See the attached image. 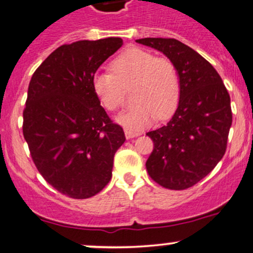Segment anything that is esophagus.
<instances>
[{
  "label": "esophagus",
  "mask_w": 253,
  "mask_h": 253,
  "mask_svg": "<svg viewBox=\"0 0 253 253\" xmlns=\"http://www.w3.org/2000/svg\"><path fill=\"white\" fill-rule=\"evenodd\" d=\"M125 135H126L127 139H132V138L138 137V135H139V133L129 131V129H125Z\"/></svg>",
  "instance_id": "esophagus-1"
}]
</instances>
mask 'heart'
<instances>
[{
	"instance_id": "obj_1",
	"label": "heart",
	"mask_w": 253,
	"mask_h": 253,
	"mask_svg": "<svg viewBox=\"0 0 253 253\" xmlns=\"http://www.w3.org/2000/svg\"><path fill=\"white\" fill-rule=\"evenodd\" d=\"M112 73H96L92 87L101 104L115 112L124 103L122 86H131L134 104L116 118L129 131L150 126L155 119L166 120L175 112L181 84L177 69L170 60L156 57L151 51L128 48L110 62Z\"/></svg>"
}]
</instances>
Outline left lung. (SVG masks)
Wrapping results in <instances>:
<instances>
[{"label": "left lung", "instance_id": "1", "mask_svg": "<svg viewBox=\"0 0 253 253\" xmlns=\"http://www.w3.org/2000/svg\"><path fill=\"white\" fill-rule=\"evenodd\" d=\"M135 42L163 52L179 73L181 93L173 118L146 133L154 141L146 169L158 185L186 190L207 176L226 152L232 126L229 93L216 69L180 41Z\"/></svg>", "mask_w": 253, "mask_h": 253}]
</instances>
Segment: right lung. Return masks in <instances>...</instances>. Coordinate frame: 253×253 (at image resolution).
<instances>
[{
  "label": "right lung",
  "instance_id": "right-lung-1",
  "mask_svg": "<svg viewBox=\"0 0 253 253\" xmlns=\"http://www.w3.org/2000/svg\"><path fill=\"white\" fill-rule=\"evenodd\" d=\"M122 44L109 37L61 45L30 82L24 138L42 176L71 198L103 190L112 179L114 155L126 140L92 87L97 69Z\"/></svg>",
  "mask_w": 253,
  "mask_h": 253
}]
</instances>
